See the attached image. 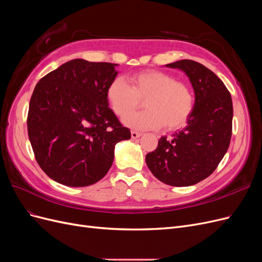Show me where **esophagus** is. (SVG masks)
Instances as JSON below:
<instances>
[{"mask_svg":"<svg viewBox=\"0 0 262 262\" xmlns=\"http://www.w3.org/2000/svg\"><path fill=\"white\" fill-rule=\"evenodd\" d=\"M141 136H142V133H140V132L131 131V137H132V139H138V138H140Z\"/></svg>","mask_w":262,"mask_h":262,"instance_id":"obj_1","label":"esophagus"}]
</instances>
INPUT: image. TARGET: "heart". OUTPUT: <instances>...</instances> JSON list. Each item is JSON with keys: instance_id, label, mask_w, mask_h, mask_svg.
Returning <instances> with one entry per match:
<instances>
[{"instance_id": "obj_1", "label": "heart", "mask_w": 262, "mask_h": 262, "mask_svg": "<svg viewBox=\"0 0 262 262\" xmlns=\"http://www.w3.org/2000/svg\"><path fill=\"white\" fill-rule=\"evenodd\" d=\"M130 84L123 77H116L107 89V99L118 117H124L129 128L145 131L181 128L188 121L194 98L188 85L176 81L161 71H143L130 76ZM144 100L145 111L130 114ZM129 115H128L127 114Z\"/></svg>"}]
</instances>
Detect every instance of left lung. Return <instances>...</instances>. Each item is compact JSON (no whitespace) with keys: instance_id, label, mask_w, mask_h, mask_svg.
Returning a JSON list of instances; mask_svg holds the SVG:
<instances>
[{"instance_id":"1","label":"left lung","mask_w":262,"mask_h":262,"mask_svg":"<svg viewBox=\"0 0 262 262\" xmlns=\"http://www.w3.org/2000/svg\"><path fill=\"white\" fill-rule=\"evenodd\" d=\"M167 67L180 69L191 82L195 102L188 125L162 137L145 162L153 175L169 186L186 187L209 177L224 157L232 138L233 102L226 86L211 70L192 60Z\"/></svg>"}]
</instances>
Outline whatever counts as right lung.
<instances>
[{"label": "right lung", "instance_id": "obj_1", "mask_svg": "<svg viewBox=\"0 0 262 262\" xmlns=\"http://www.w3.org/2000/svg\"><path fill=\"white\" fill-rule=\"evenodd\" d=\"M117 67L71 60L35 87L28 137L38 165L59 184L85 187L99 181L112 167L115 145L131 138L108 107L107 89Z\"/></svg>", "mask_w": 262, "mask_h": 262}]
</instances>
